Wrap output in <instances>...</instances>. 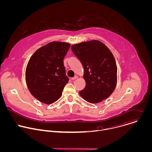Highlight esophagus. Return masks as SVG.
<instances>
[{
	"mask_svg": "<svg viewBox=\"0 0 152 152\" xmlns=\"http://www.w3.org/2000/svg\"><path fill=\"white\" fill-rule=\"evenodd\" d=\"M77 78H78V77H77V76H75V77H72V80H76V79H77Z\"/></svg>",
	"mask_w": 152,
	"mask_h": 152,
	"instance_id": "esophagus-1",
	"label": "esophagus"
}]
</instances>
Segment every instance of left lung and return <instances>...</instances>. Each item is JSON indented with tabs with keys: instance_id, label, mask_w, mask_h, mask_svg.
Listing matches in <instances>:
<instances>
[{
	"instance_id": "1",
	"label": "left lung",
	"mask_w": 152,
	"mask_h": 152,
	"mask_svg": "<svg viewBox=\"0 0 152 152\" xmlns=\"http://www.w3.org/2000/svg\"><path fill=\"white\" fill-rule=\"evenodd\" d=\"M81 62L86 86L79 92L86 102L97 103L106 99L114 91L117 67L110 50L98 40L82 42L71 47Z\"/></svg>"
}]
</instances>
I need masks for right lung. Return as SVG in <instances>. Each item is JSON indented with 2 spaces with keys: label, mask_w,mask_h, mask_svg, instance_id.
Wrapping results in <instances>:
<instances>
[{
  "label": "right lung",
  "mask_w": 152,
  "mask_h": 152,
  "mask_svg": "<svg viewBox=\"0 0 152 152\" xmlns=\"http://www.w3.org/2000/svg\"><path fill=\"white\" fill-rule=\"evenodd\" d=\"M70 47L68 42H50L31 57L26 69V82L31 94L39 102L50 104L61 97L69 80L64 58Z\"/></svg>",
  "instance_id": "obj_1"
}]
</instances>
